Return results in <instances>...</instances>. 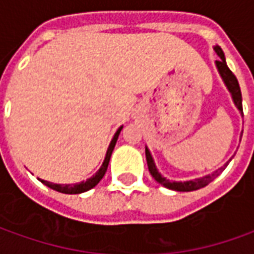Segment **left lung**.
Here are the masks:
<instances>
[{
	"label": "left lung",
	"instance_id": "8db88e82",
	"mask_svg": "<svg viewBox=\"0 0 254 254\" xmlns=\"http://www.w3.org/2000/svg\"><path fill=\"white\" fill-rule=\"evenodd\" d=\"M214 51H216V54L220 57V59L216 61L218 71H220V74L223 77L224 83L227 85V88L230 90L231 95H232V99H234V102L237 105V108L239 109V112L242 113V116H244V109H242V94H241V88H239V83H238L237 77H235V74L228 69V66L225 64V58H224L223 50L216 45V47H214ZM145 155H146V163H148V169H149V173L152 174V177L155 178L160 185H163V187L169 188V190H178V192H190V190H200V188H203V187H206L207 184L211 183L214 178L217 177L218 174L224 170V167L227 166V164H225V166L221 167L220 170H217L216 173H213V174H209V176H206V177L203 178H197V180H192V181H185V183H171V181L166 180V178L162 177V176L159 174V171L156 170V166L153 163V159L150 156L149 150L145 149Z\"/></svg>",
	"mask_w": 254,
	"mask_h": 254
}]
</instances>
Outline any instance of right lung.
Segmentation results:
<instances>
[{"instance_id":"right-lung-1","label":"right lung","mask_w":254,"mask_h":254,"mask_svg":"<svg viewBox=\"0 0 254 254\" xmlns=\"http://www.w3.org/2000/svg\"><path fill=\"white\" fill-rule=\"evenodd\" d=\"M123 127H120L119 130L116 131V134H115V137L112 139V142H110L109 148H108V152H106V157H105L104 164H102V167L97 171V174L94 176V177L88 178L87 181H84V183L80 184H74V185H59V184H52L48 183V181H44V180H40L44 185H47V187H50L51 190H55L58 192H62V193H81V192H85V190H90L91 188H94L95 185H97L102 178H104L105 173L108 170V164H109L110 156H112V152H113V148H115V145H116L117 138H119V134H120V131H122Z\"/></svg>"}]
</instances>
